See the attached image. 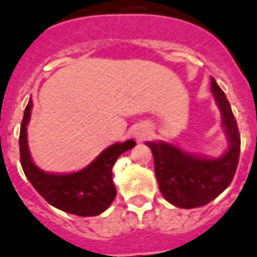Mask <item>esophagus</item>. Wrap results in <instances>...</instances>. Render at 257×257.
Wrapping results in <instances>:
<instances>
[{
  "mask_svg": "<svg viewBox=\"0 0 257 257\" xmlns=\"http://www.w3.org/2000/svg\"><path fill=\"white\" fill-rule=\"evenodd\" d=\"M148 135H149V129L147 128H139L135 132V137L139 140V141H143V140L147 139Z\"/></svg>",
  "mask_w": 257,
  "mask_h": 257,
  "instance_id": "esophagus-1",
  "label": "esophagus"
}]
</instances>
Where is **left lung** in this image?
Returning <instances> with one entry per match:
<instances>
[{"mask_svg": "<svg viewBox=\"0 0 257 257\" xmlns=\"http://www.w3.org/2000/svg\"><path fill=\"white\" fill-rule=\"evenodd\" d=\"M211 91L222 112L230 147L219 158L186 153L168 143H147L154 158V170L165 199L181 208L201 207L230 186L240 156V135L231 105L215 79Z\"/></svg>", "mask_w": 257, "mask_h": 257, "instance_id": "left-lung-1", "label": "left lung"}]
</instances>
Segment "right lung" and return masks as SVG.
Segmentation results:
<instances>
[{"label": "right lung", "instance_id": "add662e5", "mask_svg": "<svg viewBox=\"0 0 257 257\" xmlns=\"http://www.w3.org/2000/svg\"><path fill=\"white\" fill-rule=\"evenodd\" d=\"M33 108V100L25 109L20 132L21 165L25 176L46 202L62 211L79 216H95L104 212L116 197L112 168L124 152L136 145L133 140L116 143L104 149L87 168L71 174L46 173L35 166L27 147L26 126Z\"/></svg>", "mask_w": 257, "mask_h": 257}]
</instances>
